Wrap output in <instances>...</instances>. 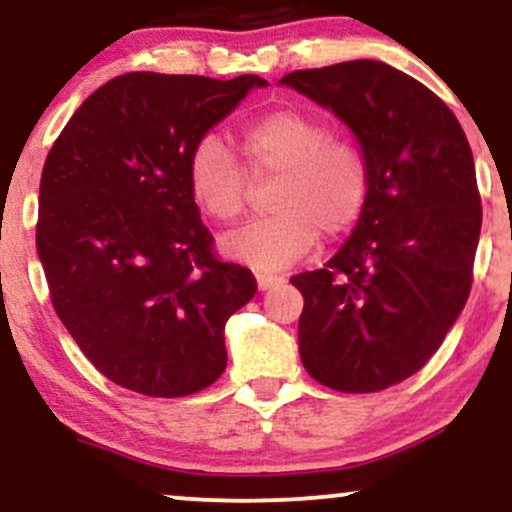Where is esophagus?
Instances as JSON below:
<instances>
[{
    "mask_svg": "<svg viewBox=\"0 0 512 512\" xmlns=\"http://www.w3.org/2000/svg\"><path fill=\"white\" fill-rule=\"evenodd\" d=\"M257 284H260L262 291L272 289V286L281 284V276H274V274H257Z\"/></svg>",
    "mask_w": 512,
    "mask_h": 512,
    "instance_id": "obj_1",
    "label": "esophagus"
}]
</instances>
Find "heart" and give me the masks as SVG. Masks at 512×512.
<instances>
[{
	"instance_id": "obj_1",
	"label": "heart",
	"mask_w": 512,
	"mask_h": 512,
	"mask_svg": "<svg viewBox=\"0 0 512 512\" xmlns=\"http://www.w3.org/2000/svg\"><path fill=\"white\" fill-rule=\"evenodd\" d=\"M240 151L252 175L279 173L267 219H257L221 240L226 255L279 272L310 252L317 228L337 236L351 228L366 207L368 168L342 139H332L325 122L301 110H276L240 132ZM192 202L216 223L240 216L248 197L243 168L216 134H204L187 158Z\"/></svg>"
}]
</instances>
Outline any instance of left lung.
<instances>
[{"label":"left lung","instance_id":"1","mask_svg":"<svg viewBox=\"0 0 512 512\" xmlns=\"http://www.w3.org/2000/svg\"><path fill=\"white\" fill-rule=\"evenodd\" d=\"M279 84L332 110L368 168L351 236L291 279L305 301L301 361L332 390H385L426 366L467 303L481 231L472 149L448 105L385 62L301 69Z\"/></svg>","mask_w":512,"mask_h":512}]
</instances>
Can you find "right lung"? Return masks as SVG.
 <instances>
[{
    "label": "right lung",
    "mask_w": 512,
    "mask_h": 512,
    "mask_svg": "<svg viewBox=\"0 0 512 512\" xmlns=\"http://www.w3.org/2000/svg\"><path fill=\"white\" fill-rule=\"evenodd\" d=\"M264 86L255 74L115 76L79 105L50 149L35 248L62 325L120 387L185 397L226 368L223 330L257 281L211 252L187 158Z\"/></svg>",
    "instance_id": "right-lung-1"
}]
</instances>
